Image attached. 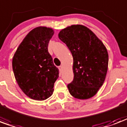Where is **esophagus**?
<instances>
[{
  "instance_id": "34e87169",
  "label": "esophagus",
  "mask_w": 127,
  "mask_h": 127,
  "mask_svg": "<svg viewBox=\"0 0 127 127\" xmlns=\"http://www.w3.org/2000/svg\"><path fill=\"white\" fill-rule=\"evenodd\" d=\"M59 68L60 71H61V72H62V71H63V66H60L59 67Z\"/></svg>"
}]
</instances>
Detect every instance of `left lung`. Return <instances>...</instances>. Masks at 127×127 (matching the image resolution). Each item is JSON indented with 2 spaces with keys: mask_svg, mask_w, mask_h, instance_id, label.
Segmentation results:
<instances>
[{
  "mask_svg": "<svg viewBox=\"0 0 127 127\" xmlns=\"http://www.w3.org/2000/svg\"><path fill=\"white\" fill-rule=\"evenodd\" d=\"M59 38L73 57L74 79L67 85L69 93L78 99L91 98L106 78L109 64L106 48L93 32L81 25L62 29Z\"/></svg>",
  "mask_w": 127,
  "mask_h": 127,
  "instance_id": "1",
  "label": "left lung"
}]
</instances>
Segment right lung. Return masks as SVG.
Here are the masks:
<instances>
[{
	"mask_svg": "<svg viewBox=\"0 0 127 127\" xmlns=\"http://www.w3.org/2000/svg\"><path fill=\"white\" fill-rule=\"evenodd\" d=\"M53 29L38 27L27 34L12 58V70L18 86L29 98L44 100L54 91L59 69L48 51Z\"/></svg>",
	"mask_w": 127,
	"mask_h": 127,
	"instance_id": "obj_1",
	"label": "right lung"
}]
</instances>
